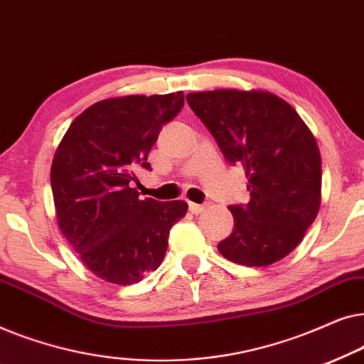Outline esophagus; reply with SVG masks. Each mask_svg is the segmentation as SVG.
<instances>
[{
	"mask_svg": "<svg viewBox=\"0 0 364 364\" xmlns=\"http://www.w3.org/2000/svg\"><path fill=\"white\" fill-rule=\"evenodd\" d=\"M205 205H200V203H193V202H188V210H191L192 213H202L203 210H205Z\"/></svg>",
	"mask_w": 364,
	"mask_h": 364,
	"instance_id": "esophagus-1",
	"label": "esophagus"
}]
</instances>
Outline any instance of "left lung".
<instances>
[{
    "label": "left lung",
    "instance_id": "obj_1",
    "mask_svg": "<svg viewBox=\"0 0 364 364\" xmlns=\"http://www.w3.org/2000/svg\"><path fill=\"white\" fill-rule=\"evenodd\" d=\"M187 102L228 164H242L250 202L232 205L233 232L218 243L227 260L272 265L296 248L321 203V157L303 119L267 91L191 92Z\"/></svg>",
    "mask_w": 364,
    "mask_h": 364
}]
</instances>
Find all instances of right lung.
<instances>
[{
  "mask_svg": "<svg viewBox=\"0 0 364 364\" xmlns=\"http://www.w3.org/2000/svg\"><path fill=\"white\" fill-rule=\"evenodd\" d=\"M183 92L124 96L92 104L74 119L51 166L58 225L84 265L102 280L132 285L157 270L183 200L139 197L134 171L162 126L181 112Z\"/></svg>",
  "mask_w": 364,
  "mask_h": 364,
  "instance_id": "add662e5",
  "label": "right lung"
}]
</instances>
